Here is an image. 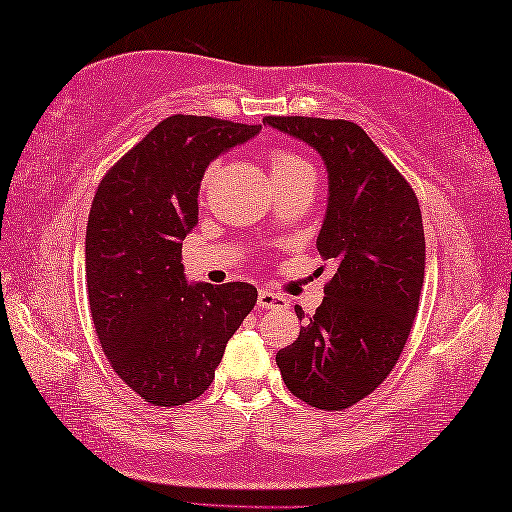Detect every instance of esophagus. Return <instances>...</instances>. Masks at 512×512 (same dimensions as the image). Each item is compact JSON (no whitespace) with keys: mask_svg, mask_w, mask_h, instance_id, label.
Segmentation results:
<instances>
[{"mask_svg":"<svg viewBox=\"0 0 512 512\" xmlns=\"http://www.w3.org/2000/svg\"><path fill=\"white\" fill-rule=\"evenodd\" d=\"M256 302H258L260 309H283V307H289V300L285 296L274 294V291H269V289H260Z\"/></svg>","mask_w":512,"mask_h":512,"instance_id":"34e87169","label":"esophagus"}]
</instances>
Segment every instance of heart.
<instances>
[{"label": "heart", "mask_w": 512, "mask_h": 512, "mask_svg": "<svg viewBox=\"0 0 512 512\" xmlns=\"http://www.w3.org/2000/svg\"><path fill=\"white\" fill-rule=\"evenodd\" d=\"M269 168H271V176L276 179V176H285L289 172L307 170V168H311V165L296 152L276 150V152H271V156H269Z\"/></svg>", "instance_id": "obj_1"}]
</instances>
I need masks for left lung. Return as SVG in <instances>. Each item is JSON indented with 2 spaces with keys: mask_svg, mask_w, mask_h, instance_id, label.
<instances>
[{
  "mask_svg": "<svg viewBox=\"0 0 512 512\" xmlns=\"http://www.w3.org/2000/svg\"><path fill=\"white\" fill-rule=\"evenodd\" d=\"M314 148L327 168L318 252L336 274L325 302L276 364L287 389L316 409L367 398L398 362L424 285V227L411 185L360 125L342 119L265 117ZM302 320L305 311L296 307Z\"/></svg>",
  "mask_w": 512,
  "mask_h": 512,
  "instance_id": "obj_1",
  "label": "left lung"
}]
</instances>
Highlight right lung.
<instances>
[{
	"instance_id": "right-lung-1",
	"label": "right lung",
	"mask_w": 512,
	"mask_h": 512,
	"mask_svg": "<svg viewBox=\"0 0 512 512\" xmlns=\"http://www.w3.org/2000/svg\"><path fill=\"white\" fill-rule=\"evenodd\" d=\"M260 125L194 114L163 119L103 176L86 229L90 314L119 378L154 406L205 393L225 344L254 309L247 283H187L181 247L218 156Z\"/></svg>"
}]
</instances>
